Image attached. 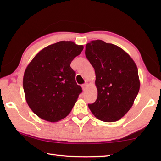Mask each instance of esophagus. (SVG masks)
Wrapping results in <instances>:
<instances>
[{
    "label": "esophagus",
    "instance_id": "34e87169",
    "mask_svg": "<svg viewBox=\"0 0 161 161\" xmlns=\"http://www.w3.org/2000/svg\"><path fill=\"white\" fill-rule=\"evenodd\" d=\"M81 87H82L83 91H85L86 90V88H87V84H83L82 86H81Z\"/></svg>",
    "mask_w": 161,
    "mask_h": 161
}]
</instances>
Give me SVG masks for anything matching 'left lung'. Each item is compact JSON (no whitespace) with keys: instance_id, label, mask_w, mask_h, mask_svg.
<instances>
[{"instance_id":"1","label":"left lung","mask_w":161,"mask_h":161,"mask_svg":"<svg viewBox=\"0 0 161 161\" xmlns=\"http://www.w3.org/2000/svg\"><path fill=\"white\" fill-rule=\"evenodd\" d=\"M85 54L95 69L97 89L96 101L88 107L100 120L118 121L130 110L139 92L136 64L121 47L102 40L87 43Z\"/></svg>"}]
</instances>
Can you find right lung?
Here are the masks:
<instances>
[{
	"label": "right lung",
	"instance_id": "right-lung-1",
	"mask_svg": "<svg viewBox=\"0 0 161 161\" xmlns=\"http://www.w3.org/2000/svg\"><path fill=\"white\" fill-rule=\"evenodd\" d=\"M83 49L61 41L44 47L28 65L23 80L25 100L40 118L56 122L70 114L82 91L70 66Z\"/></svg>",
	"mask_w": 161,
	"mask_h": 161
}]
</instances>
